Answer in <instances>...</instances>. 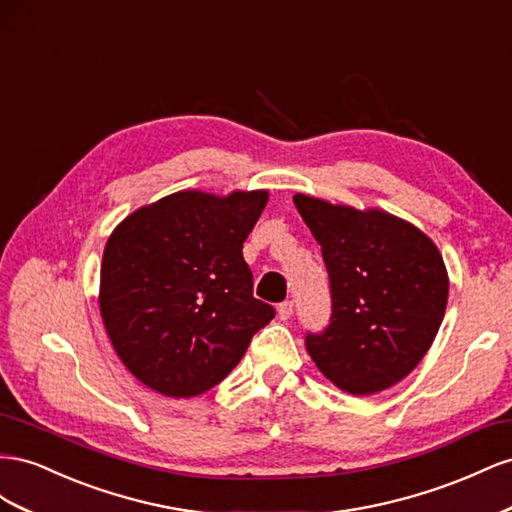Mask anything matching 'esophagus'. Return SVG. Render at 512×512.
I'll return each mask as SVG.
<instances>
[{"instance_id":"obj_1","label":"esophagus","mask_w":512,"mask_h":512,"mask_svg":"<svg viewBox=\"0 0 512 512\" xmlns=\"http://www.w3.org/2000/svg\"><path fill=\"white\" fill-rule=\"evenodd\" d=\"M291 313H294V302L285 300V302L279 304V317H281L283 321H287V319L291 317Z\"/></svg>"}]
</instances>
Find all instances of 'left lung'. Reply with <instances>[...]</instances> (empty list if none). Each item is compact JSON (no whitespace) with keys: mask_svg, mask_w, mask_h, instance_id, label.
<instances>
[{"mask_svg":"<svg viewBox=\"0 0 512 512\" xmlns=\"http://www.w3.org/2000/svg\"><path fill=\"white\" fill-rule=\"evenodd\" d=\"M321 246L332 315L306 334V352L330 382L356 397L410 375L444 319L448 274L437 246L412 223L382 210L332 206L294 195Z\"/></svg>","mask_w":512,"mask_h":512,"instance_id":"obj_1","label":"left lung"}]
</instances>
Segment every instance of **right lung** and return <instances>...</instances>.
<instances>
[{
  "label": "right lung",
  "instance_id": "1",
  "mask_svg": "<svg viewBox=\"0 0 512 512\" xmlns=\"http://www.w3.org/2000/svg\"><path fill=\"white\" fill-rule=\"evenodd\" d=\"M266 191H182L115 227L100 268V315L141 384L186 399L214 388L274 317L253 296L242 244Z\"/></svg>",
  "mask_w": 512,
  "mask_h": 512
}]
</instances>
